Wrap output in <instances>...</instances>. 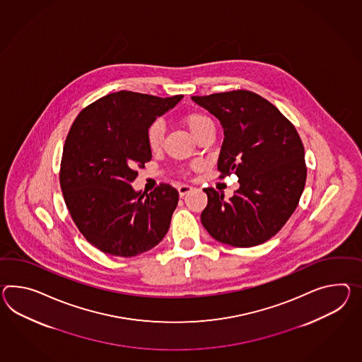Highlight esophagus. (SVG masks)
Segmentation results:
<instances>
[{
    "instance_id": "1",
    "label": "esophagus",
    "mask_w": 362,
    "mask_h": 362,
    "mask_svg": "<svg viewBox=\"0 0 362 362\" xmlns=\"http://www.w3.org/2000/svg\"><path fill=\"white\" fill-rule=\"evenodd\" d=\"M177 191H179V194H180V197H183L185 194H188L189 191H192V187L188 185H180L177 187Z\"/></svg>"
}]
</instances>
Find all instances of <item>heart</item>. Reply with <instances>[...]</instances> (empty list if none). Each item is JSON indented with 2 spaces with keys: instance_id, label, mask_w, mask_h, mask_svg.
Wrapping results in <instances>:
<instances>
[{
  "instance_id": "obj_1",
  "label": "heart",
  "mask_w": 362,
  "mask_h": 362,
  "mask_svg": "<svg viewBox=\"0 0 362 362\" xmlns=\"http://www.w3.org/2000/svg\"><path fill=\"white\" fill-rule=\"evenodd\" d=\"M182 123L188 128V131L194 134L196 139H199L202 134L214 131L213 120L208 115L200 111L188 112L182 117ZM165 140V129L163 125L159 122H153L149 124L146 129V144L153 153H157L162 149Z\"/></svg>"
}]
</instances>
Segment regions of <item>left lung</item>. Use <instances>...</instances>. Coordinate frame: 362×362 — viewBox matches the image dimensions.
Returning <instances> with one entry per match:
<instances>
[{
    "label": "left lung",
    "instance_id": "obj_1",
    "mask_svg": "<svg viewBox=\"0 0 362 362\" xmlns=\"http://www.w3.org/2000/svg\"><path fill=\"white\" fill-rule=\"evenodd\" d=\"M220 120L225 139L220 179L235 174L234 196L204 188L202 222L213 238L234 247L262 245L274 237L300 203L308 168L294 125L271 102L248 90L192 97Z\"/></svg>",
    "mask_w": 362,
    "mask_h": 362
}]
</instances>
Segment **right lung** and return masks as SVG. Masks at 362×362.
<instances>
[{"instance_id": "obj_1", "label": "right lung", "mask_w": 362, "mask_h": 362, "mask_svg": "<svg viewBox=\"0 0 362 362\" xmlns=\"http://www.w3.org/2000/svg\"><path fill=\"white\" fill-rule=\"evenodd\" d=\"M183 95L122 90L85 107L64 144L60 185L71 220L105 254L131 257L166 235L179 194L160 185L144 197L131 185L151 159L146 129Z\"/></svg>"}]
</instances>
